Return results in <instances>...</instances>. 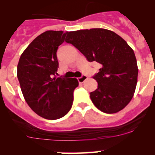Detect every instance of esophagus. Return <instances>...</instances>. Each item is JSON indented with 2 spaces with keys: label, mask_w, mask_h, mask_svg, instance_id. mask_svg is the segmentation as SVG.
Instances as JSON below:
<instances>
[{
  "label": "esophagus",
  "mask_w": 155,
  "mask_h": 155,
  "mask_svg": "<svg viewBox=\"0 0 155 155\" xmlns=\"http://www.w3.org/2000/svg\"><path fill=\"white\" fill-rule=\"evenodd\" d=\"M87 79V77L86 76H85V75L82 76H81V77L77 78V79H78V81H79V83H83V82H85V81Z\"/></svg>",
  "instance_id": "34e87169"
}]
</instances>
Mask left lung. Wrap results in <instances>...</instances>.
Segmentation results:
<instances>
[{"label": "left lung", "mask_w": 155, "mask_h": 155, "mask_svg": "<svg viewBox=\"0 0 155 155\" xmlns=\"http://www.w3.org/2000/svg\"><path fill=\"white\" fill-rule=\"evenodd\" d=\"M65 41L89 62L101 64L93 76L97 88L90 93L95 107L108 114L124 109L134 96L138 76L135 54L125 40L109 30L91 28L68 32Z\"/></svg>", "instance_id": "1"}]
</instances>
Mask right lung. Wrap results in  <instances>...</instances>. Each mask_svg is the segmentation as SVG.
Listing matches in <instances>:
<instances>
[{
  "label": "right lung",
  "instance_id": "add662e5",
  "mask_svg": "<svg viewBox=\"0 0 155 155\" xmlns=\"http://www.w3.org/2000/svg\"><path fill=\"white\" fill-rule=\"evenodd\" d=\"M68 32L47 31L36 37L23 51L17 77L25 100L35 113L48 120L62 118L71 109L76 78L54 77L58 68L57 50Z\"/></svg>",
  "mask_w": 155,
  "mask_h": 155
}]
</instances>
